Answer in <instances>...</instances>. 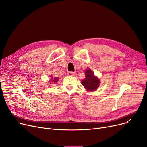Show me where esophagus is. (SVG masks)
<instances>
[{
    "instance_id": "34e87169",
    "label": "esophagus",
    "mask_w": 147,
    "mask_h": 147,
    "mask_svg": "<svg viewBox=\"0 0 147 147\" xmlns=\"http://www.w3.org/2000/svg\"><path fill=\"white\" fill-rule=\"evenodd\" d=\"M67 74L68 76H74V73L73 71H69V72H68Z\"/></svg>"
}]
</instances>
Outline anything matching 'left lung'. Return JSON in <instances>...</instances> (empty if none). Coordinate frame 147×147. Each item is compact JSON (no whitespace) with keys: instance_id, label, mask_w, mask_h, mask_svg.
<instances>
[{"instance_id":"left-lung-1","label":"left lung","mask_w":147,"mask_h":147,"mask_svg":"<svg viewBox=\"0 0 147 147\" xmlns=\"http://www.w3.org/2000/svg\"><path fill=\"white\" fill-rule=\"evenodd\" d=\"M85 78L81 81V83L84 85L87 91H94L99 87L100 84L99 79L94 76V73L90 69L85 71Z\"/></svg>"}]
</instances>
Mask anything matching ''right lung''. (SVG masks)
Instances as JSON below:
<instances>
[{
	"label": "right lung",
	"instance_id": "obj_1",
	"mask_svg": "<svg viewBox=\"0 0 147 147\" xmlns=\"http://www.w3.org/2000/svg\"><path fill=\"white\" fill-rule=\"evenodd\" d=\"M59 80V78H57V77H56V78H54V79H53V78H51V80H53V82H54V84L55 83H56L57 82V80Z\"/></svg>",
	"mask_w": 147,
	"mask_h": 147
}]
</instances>
